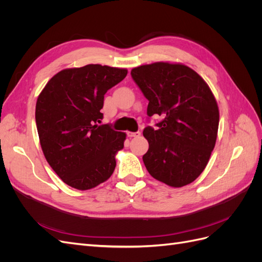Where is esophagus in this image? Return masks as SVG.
<instances>
[{
  "label": "esophagus",
  "instance_id": "obj_1",
  "mask_svg": "<svg viewBox=\"0 0 262 262\" xmlns=\"http://www.w3.org/2000/svg\"><path fill=\"white\" fill-rule=\"evenodd\" d=\"M141 136V132L137 131V132H128V137L129 138H139Z\"/></svg>",
  "mask_w": 262,
  "mask_h": 262
}]
</instances>
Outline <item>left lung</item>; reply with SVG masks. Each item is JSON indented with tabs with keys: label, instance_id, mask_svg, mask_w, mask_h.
I'll return each mask as SVG.
<instances>
[{
	"label": "left lung",
	"instance_id": "1",
	"mask_svg": "<svg viewBox=\"0 0 262 262\" xmlns=\"http://www.w3.org/2000/svg\"><path fill=\"white\" fill-rule=\"evenodd\" d=\"M134 82L148 100L147 116L163 118L146 126L149 175L173 188L191 184L208 165L215 146L220 113L209 85L180 63L155 62L134 68Z\"/></svg>",
	"mask_w": 262,
	"mask_h": 262
}]
</instances>
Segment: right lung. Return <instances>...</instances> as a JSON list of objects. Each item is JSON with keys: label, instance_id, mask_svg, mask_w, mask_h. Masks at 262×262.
<instances>
[{"label": "right lung", "instance_id": "add662e5", "mask_svg": "<svg viewBox=\"0 0 262 262\" xmlns=\"http://www.w3.org/2000/svg\"><path fill=\"white\" fill-rule=\"evenodd\" d=\"M126 74L125 69L100 64L66 69L39 94L36 124L43 155L72 188L89 190L113 175L126 136L98 123L105 94Z\"/></svg>", "mask_w": 262, "mask_h": 262}]
</instances>
